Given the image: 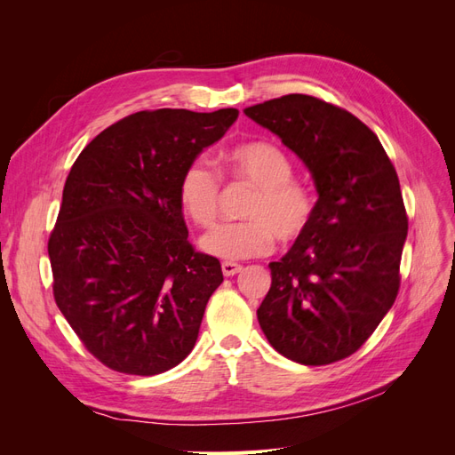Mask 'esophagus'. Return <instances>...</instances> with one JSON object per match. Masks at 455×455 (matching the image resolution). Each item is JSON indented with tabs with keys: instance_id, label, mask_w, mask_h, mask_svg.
Wrapping results in <instances>:
<instances>
[{
	"instance_id": "34e87169",
	"label": "esophagus",
	"mask_w": 455,
	"mask_h": 455,
	"mask_svg": "<svg viewBox=\"0 0 455 455\" xmlns=\"http://www.w3.org/2000/svg\"><path fill=\"white\" fill-rule=\"evenodd\" d=\"M243 269L241 264H235V261H222V271L226 277H233V275H237Z\"/></svg>"
}]
</instances>
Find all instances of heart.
<instances>
[{
  "instance_id": "heart-1",
  "label": "heart",
  "mask_w": 455,
  "mask_h": 455,
  "mask_svg": "<svg viewBox=\"0 0 455 455\" xmlns=\"http://www.w3.org/2000/svg\"><path fill=\"white\" fill-rule=\"evenodd\" d=\"M224 172L231 182L254 188V194L243 209L246 220L218 226L201 239L204 252L246 259L271 252L275 237L291 244L306 235L316 201L306 184L292 180L294 164L279 146L252 142L231 148L224 154ZM178 199L197 226H212L222 203V176L204 157H194L178 180Z\"/></svg>"
}]
</instances>
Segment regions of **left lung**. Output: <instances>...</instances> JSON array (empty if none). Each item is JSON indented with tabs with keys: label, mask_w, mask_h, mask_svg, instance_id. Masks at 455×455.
<instances>
[{
	"label": "left lung",
	"mask_w": 455,
	"mask_h": 455,
	"mask_svg": "<svg viewBox=\"0 0 455 455\" xmlns=\"http://www.w3.org/2000/svg\"><path fill=\"white\" fill-rule=\"evenodd\" d=\"M307 164L313 224L279 261L258 323L286 359L323 366L359 351L395 304L408 216L389 156L361 119L309 94L244 109Z\"/></svg>",
	"instance_id": "8db88e82"
}]
</instances>
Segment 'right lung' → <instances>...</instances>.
<instances>
[{"mask_svg": "<svg viewBox=\"0 0 455 455\" xmlns=\"http://www.w3.org/2000/svg\"><path fill=\"white\" fill-rule=\"evenodd\" d=\"M237 116L144 109L104 129L72 164L47 244L52 296L104 366L156 376L194 349L224 275L188 241L178 180Z\"/></svg>", "mask_w": 455, "mask_h": 455, "instance_id": "obj_1", "label": "right lung"}]
</instances>
